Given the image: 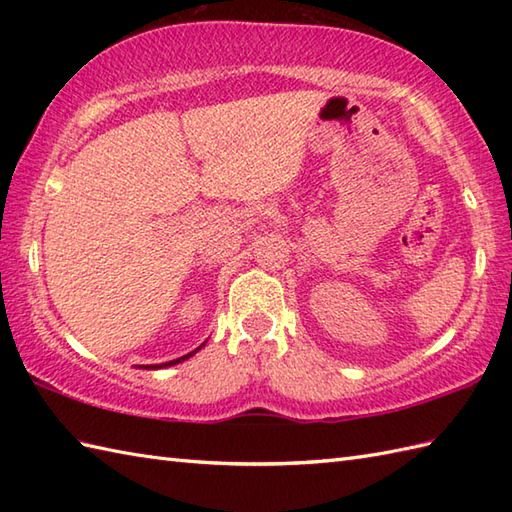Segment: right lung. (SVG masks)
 Segmentation results:
<instances>
[{
	"instance_id": "right-lung-1",
	"label": "right lung",
	"mask_w": 512,
	"mask_h": 512,
	"mask_svg": "<svg viewBox=\"0 0 512 512\" xmlns=\"http://www.w3.org/2000/svg\"><path fill=\"white\" fill-rule=\"evenodd\" d=\"M204 345V343H202ZM200 345V347H202ZM200 347H198V350H200ZM198 350H193L191 354H195V352H198ZM191 354H187V356H180V358H176V361H169V363H160V365H143L145 369H160V367H171V365H176V363H180V361H187V358L191 356Z\"/></svg>"
}]
</instances>
